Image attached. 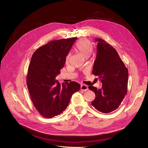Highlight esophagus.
<instances>
[{
  "instance_id": "obj_1",
  "label": "esophagus",
  "mask_w": 148,
  "mask_h": 148,
  "mask_svg": "<svg viewBox=\"0 0 148 148\" xmlns=\"http://www.w3.org/2000/svg\"><path fill=\"white\" fill-rule=\"evenodd\" d=\"M80 89H81V90H82L83 91H86L88 90V87L85 84H82Z\"/></svg>"
}]
</instances>
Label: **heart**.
<instances>
[{
	"instance_id": "heart-1",
	"label": "heart",
	"mask_w": 148,
	"mask_h": 148,
	"mask_svg": "<svg viewBox=\"0 0 148 148\" xmlns=\"http://www.w3.org/2000/svg\"><path fill=\"white\" fill-rule=\"evenodd\" d=\"M75 49L84 57L88 58L92 53L94 47L87 39H82L75 44ZM69 56L68 55L66 57V60L69 59Z\"/></svg>"
}]
</instances>
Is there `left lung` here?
<instances>
[{"instance_id":"8db88e82","label":"left lung","mask_w":148,"mask_h":148,"mask_svg":"<svg viewBox=\"0 0 148 148\" xmlns=\"http://www.w3.org/2000/svg\"><path fill=\"white\" fill-rule=\"evenodd\" d=\"M92 73L102 82V88L97 89L92 86L95 98L92 105L98 111L108 113L119 107L127 92L128 71L118 52L109 44L100 38Z\"/></svg>"}]
</instances>
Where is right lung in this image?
I'll list each match as a JSON object with an SVG mask.
<instances>
[{"mask_svg": "<svg viewBox=\"0 0 148 148\" xmlns=\"http://www.w3.org/2000/svg\"><path fill=\"white\" fill-rule=\"evenodd\" d=\"M77 38L49 42L37 49L31 58L27 86L35 108L44 118H51L63 113L73 94L80 89V84L75 82L60 84L55 80Z\"/></svg>", "mask_w": 148, "mask_h": 148, "instance_id": "add662e5", "label": "right lung"}]
</instances>
